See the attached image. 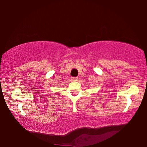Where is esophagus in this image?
Instances as JSON below:
<instances>
[{"instance_id": "1", "label": "esophagus", "mask_w": 147, "mask_h": 147, "mask_svg": "<svg viewBox=\"0 0 147 147\" xmlns=\"http://www.w3.org/2000/svg\"><path fill=\"white\" fill-rule=\"evenodd\" d=\"M71 80L73 81H77L78 80V78H71Z\"/></svg>"}]
</instances>
